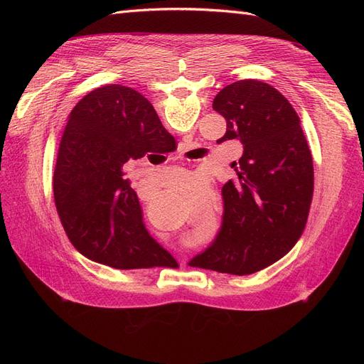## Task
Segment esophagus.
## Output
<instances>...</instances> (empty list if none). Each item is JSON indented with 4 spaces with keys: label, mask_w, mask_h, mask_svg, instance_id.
Listing matches in <instances>:
<instances>
[{
    "label": "esophagus",
    "mask_w": 364,
    "mask_h": 364,
    "mask_svg": "<svg viewBox=\"0 0 364 364\" xmlns=\"http://www.w3.org/2000/svg\"><path fill=\"white\" fill-rule=\"evenodd\" d=\"M181 151H182V150H181Z\"/></svg>",
    "instance_id": "esophagus-1"
}]
</instances>
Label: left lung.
<instances>
[{
	"instance_id": "8db88e82",
	"label": "left lung",
	"mask_w": 364,
	"mask_h": 364,
	"mask_svg": "<svg viewBox=\"0 0 364 364\" xmlns=\"http://www.w3.org/2000/svg\"><path fill=\"white\" fill-rule=\"evenodd\" d=\"M214 111L226 119L218 142L240 139L243 156L223 188V225L190 266L252 274L281 259L301 238L314 190L310 147L299 115L273 86L238 80L225 86Z\"/></svg>"
}]
</instances>
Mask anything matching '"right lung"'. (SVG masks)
I'll list each match as a JSON object with an SVG mask.
<instances>
[{
  "mask_svg": "<svg viewBox=\"0 0 364 364\" xmlns=\"http://www.w3.org/2000/svg\"><path fill=\"white\" fill-rule=\"evenodd\" d=\"M174 147L155 107L134 87H97L74 106L53 191L65 232L83 257L121 270L179 267L149 235L138 196L123 178L127 161Z\"/></svg>",
  "mask_w": 364,
  "mask_h": 364,
  "instance_id": "add662e5",
  "label": "right lung"
}]
</instances>
